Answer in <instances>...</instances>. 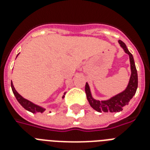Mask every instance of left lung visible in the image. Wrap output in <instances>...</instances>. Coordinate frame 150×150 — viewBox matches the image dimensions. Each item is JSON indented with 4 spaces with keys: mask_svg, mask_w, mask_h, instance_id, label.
Returning a JSON list of instances; mask_svg holds the SVG:
<instances>
[{
    "mask_svg": "<svg viewBox=\"0 0 150 150\" xmlns=\"http://www.w3.org/2000/svg\"><path fill=\"white\" fill-rule=\"evenodd\" d=\"M119 43L120 47H122L125 53L129 55L130 63V74L129 83L127 84V88L122 92L119 94L114 96L108 100H98L92 97V92L90 90L89 85L88 83L85 84V93L87 96V100L89 103L90 106L92 108L98 112H119L122 111L125 106L127 105L130 100L135 95L137 88H138V73L135 66L134 57L131 53L128 50L127 46L123 42L119 40Z\"/></svg>",
    "mask_w": 150,
    "mask_h": 150,
    "instance_id": "8db88e82",
    "label": "left lung"
}]
</instances>
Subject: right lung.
Instances as JSON below:
<instances>
[{
  "instance_id": "right-lung-1",
  "label": "right lung",
  "mask_w": 150,
  "mask_h": 150,
  "mask_svg": "<svg viewBox=\"0 0 150 150\" xmlns=\"http://www.w3.org/2000/svg\"><path fill=\"white\" fill-rule=\"evenodd\" d=\"M19 54H17V56ZM17 56H16V58H17ZM11 87H12V92H13V94L16 98V100L19 103H20V105L23 107V108L26 109L27 111H31L32 113L35 114H38V113H42V112H44L45 110L46 109L44 108H42L41 106H39L35 104V103H32L31 101H29L28 100L25 99V98H23L22 96H20L17 92H16V90L15 89V88L13 86V84H12V82L11 81ZM65 95H66V92L64 93V95L62 96V99H64L65 97Z\"/></svg>"
}]
</instances>
